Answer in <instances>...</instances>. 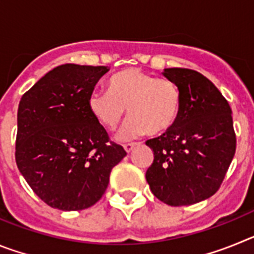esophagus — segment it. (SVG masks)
<instances>
[{
	"instance_id": "1",
	"label": "esophagus",
	"mask_w": 254,
	"mask_h": 254,
	"mask_svg": "<svg viewBox=\"0 0 254 254\" xmlns=\"http://www.w3.org/2000/svg\"><path fill=\"white\" fill-rule=\"evenodd\" d=\"M137 145H140V143H138V142H129V143H125L123 146H125L126 151H127V152H131L132 150L134 149V147L137 146Z\"/></svg>"
}]
</instances>
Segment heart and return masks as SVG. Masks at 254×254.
Returning a JSON list of instances; mask_svg holds the SVG:
<instances>
[{"mask_svg":"<svg viewBox=\"0 0 254 254\" xmlns=\"http://www.w3.org/2000/svg\"><path fill=\"white\" fill-rule=\"evenodd\" d=\"M108 91L89 96L91 114L107 131L114 132L128 108L132 117L126 136L147 133L159 136L176 126L182 111L179 87L167 78H155L138 68L123 69L109 80Z\"/></svg>","mask_w":254,"mask_h":254,"instance_id":"heart-1","label":"heart"}]
</instances>
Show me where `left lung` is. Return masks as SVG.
Returning <instances> with one entry per match:
<instances>
[{"mask_svg":"<svg viewBox=\"0 0 254 254\" xmlns=\"http://www.w3.org/2000/svg\"><path fill=\"white\" fill-rule=\"evenodd\" d=\"M163 75L179 87L182 111L172 129L146 141L154 152L146 181L161 202L193 205L216 193L234 158L232 109L197 71L165 68Z\"/></svg>","mask_w":254,"mask_h":254,"instance_id":"8db88e82","label":"left lung"}]
</instances>
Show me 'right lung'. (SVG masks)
Instances as JSON below:
<instances>
[{
	"label": "right lung",
	"instance_id": "1",
	"mask_svg": "<svg viewBox=\"0 0 254 254\" xmlns=\"http://www.w3.org/2000/svg\"><path fill=\"white\" fill-rule=\"evenodd\" d=\"M107 66L67 64L29 89L17 111V168L43 202L62 211L91 207L127 152L89 109Z\"/></svg>",
	"mask_w": 254,
	"mask_h": 254
}]
</instances>
